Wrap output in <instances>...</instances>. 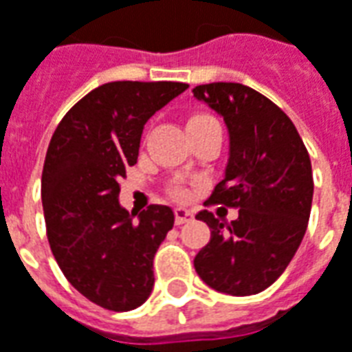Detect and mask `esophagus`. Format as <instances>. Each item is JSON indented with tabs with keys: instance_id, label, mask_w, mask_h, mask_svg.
Segmentation results:
<instances>
[{
	"instance_id": "esophagus-1",
	"label": "esophagus",
	"mask_w": 352,
	"mask_h": 352,
	"mask_svg": "<svg viewBox=\"0 0 352 352\" xmlns=\"http://www.w3.org/2000/svg\"><path fill=\"white\" fill-rule=\"evenodd\" d=\"M192 219V213L190 211L183 210V208H177L175 210V225H183V223H188Z\"/></svg>"
}]
</instances>
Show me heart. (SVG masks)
<instances>
[{"label":"heart","mask_w":352,"mask_h":352,"mask_svg":"<svg viewBox=\"0 0 352 352\" xmlns=\"http://www.w3.org/2000/svg\"><path fill=\"white\" fill-rule=\"evenodd\" d=\"M213 122H217V120L213 116H210V114H206V112H194V114H190V116L186 118V131H192V129H198L201 125L213 124ZM168 192L173 200L188 201L194 196V188L184 183H173L169 184Z\"/></svg>","instance_id":"obj_1"}]
</instances>
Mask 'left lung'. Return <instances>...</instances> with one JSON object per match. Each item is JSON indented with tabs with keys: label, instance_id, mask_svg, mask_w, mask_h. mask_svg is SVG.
<instances>
[{
	"label": "left lung",
	"instance_id": "obj_1",
	"mask_svg": "<svg viewBox=\"0 0 352 352\" xmlns=\"http://www.w3.org/2000/svg\"><path fill=\"white\" fill-rule=\"evenodd\" d=\"M194 97L219 112L230 133L225 179L206 206L236 208L225 223L201 210L211 238L194 257L206 284L228 296H253L276 282L309 225L313 168L296 125L272 100L242 83H206Z\"/></svg>",
	"mask_w": 352,
	"mask_h": 352
}]
</instances>
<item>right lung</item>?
Returning <instances> with one entry per match:
<instances>
[{
	"label": "right lung",
	"instance_id": "obj_1",
	"mask_svg": "<svg viewBox=\"0 0 352 352\" xmlns=\"http://www.w3.org/2000/svg\"><path fill=\"white\" fill-rule=\"evenodd\" d=\"M186 87L104 83L66 112L49 142L41 201L51 252L66 280L108 311H133L154 286V255L175 217L152 204L133 221L118 201L120 181L137 164L148 118Z\"/></svg>",
	"mask_w": 352,
	"mask_h": 352
}]
</instances>
